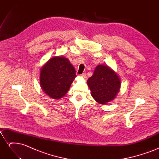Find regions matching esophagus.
I'll return each mask as SVG.
<instances>
[{
	"label": "esophagus",
	"instance_id": "obj_1",
	"mask_svg": "<svg viewBox=\"0 0 159 159\" xmlns=\"http://www.w3.org/2000/svg\"><path fill=\"white\" fill-rule=\"evenodd\" d=\"M81 78H87V76H86V74L85 73H84L82 74H81Z\"/></svg>",
	"mask_w": 159,
	"mask_h": 159
}]
</instances>
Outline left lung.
<instances>
[{
  "label": "left lung",
  "mask_w": 159,
  "mask_h": 159,
  "mask_svg": "<svg viewBox=\"0 0 159 159\" xmlns=\"http://www.w3.org/2000/svg\"><path fill=\"white\" fill-rule=\"evenodd\" d=\"M88 84L92 97L101 104L112 101L121 87V81L116 73L103 65L96 67L93 75L88 80Z\"/></svg>",
  "instance_id": "8db88e82"
}]
</instances>
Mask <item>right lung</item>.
Instances as JSON below:
<instances>
[{
	"label": "right lung",
	"instance_id": "1",
	"mask_svg": "<svg viewBox=\"0 0 159 159\" xmlns=\"http://www.w3.org/2000/svg\"><path fill=\"white\" fill-rule=\"evenodd\" d=\"M75 77V70L68 59L54 57L41 69L40 85L51 98L60 99L68 92Z\"/></svg>",
	"mask_w": 159,
	"mask_h": 159
}]
</instances>
